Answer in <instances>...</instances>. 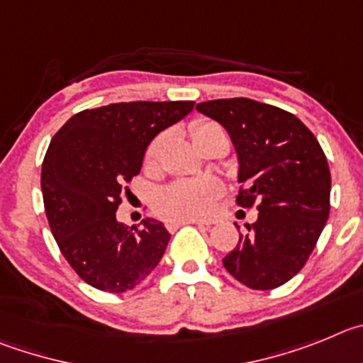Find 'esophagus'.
I'll use <instances>...</instances> for the list:
<instances>
[{"mask_svg": "<svg viewBox=\"0 0 363 363\" xmlns=\"http://www.w3.org/2000/svg\"><path fill=\"white\" fill-rule=\"evenodd\" d=\"M184 224H197V226L210 228V222H204V220H182V222H168V230H177L179 226H184Z\"/></svg>", "mask_w": 363, "mask_h": 363, "instance_id": "esophagus-1", "label": "esophagus"}]
</instances>
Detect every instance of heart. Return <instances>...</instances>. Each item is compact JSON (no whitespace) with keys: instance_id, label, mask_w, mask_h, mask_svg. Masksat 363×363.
Segmentation results:
<instances>
[{"instance_id":"heart-1","label":"heart","mask_w":363,"mask_h":363,"mask_svg":"<svg viewBox=\"0 0 363 363\" xmlns=\"http://www.w3.org/2000/svg\"><path fill=\"white\" fill-rule=\"evenodd\" d=\"M189 132L197 148L213 137H226L220 125L210 119H199L191 123ZM164 135L155 137L145 153L146 168H155L159 162ZM222 197V186L217 181H179L162 189L157 197V210L164 218L172 222L199 220L210 217L215 210V202Z\"/></svg>"}]
</instances>
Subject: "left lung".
<instances>
[{
  "label": "left lung",
  "instance_id": "obj_1",
  "mask_svg": "<svg viewBox=\"0 0 363 363\" xmlns=\"http://www.w3.org/2000/svg\"><path fill=\"white\" fill-rule=\"evenodd\" d=\"M197 110L230 133L244 186L237 204L259 210L222 264L251 289H275L308 262L328 222L331 174L324 150L298 117L271 104L233 97L199 103Z\"/></svg>",
  "mask_w": 363,
  "mask_h": 363
}]
</instances>
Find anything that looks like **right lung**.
<instances>
[{
    "mask_svg": "<svg viewBox=\"0 0 363 363\" xmlns=\"http://www.w3.org/2000/svg\"><path fill=\"white\" fill-rule=\"evenodd\" d=\"M194 104L113 103L76 113L52 137L41 166L48 224L72 269L96 289L130 291L162 259L169 240L164 224L145 218L128 230L116 211L153 137Z\"/></svg>",
    "mask_w": 363,
    "mask_h": 363,
    "instance_id": "right-lung-1",
    "label": "right lung"
}]
</instances>
